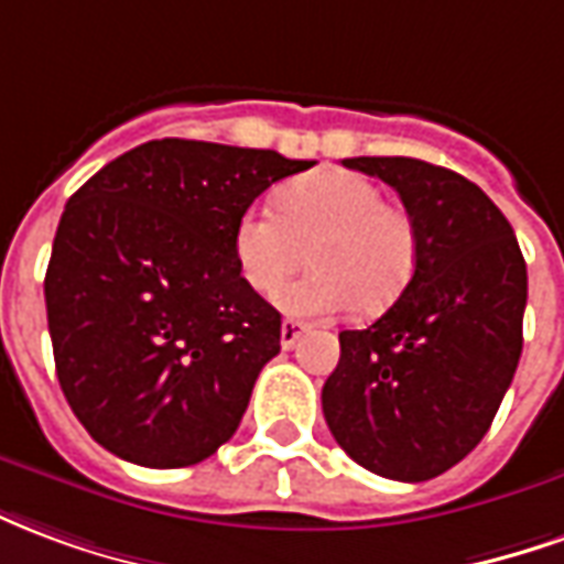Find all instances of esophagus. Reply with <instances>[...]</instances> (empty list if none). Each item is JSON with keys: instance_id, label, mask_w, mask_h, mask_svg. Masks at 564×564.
I'll return each mask as SVG.
<instances>
[{"instance_id": "1", "label": "esophagus", "mask_w": 564, "mask_h": 564, "mask_svg": "<svg viewBox=\"0 0 564 564\" xmlns=\"http://www.w3.org/2000/svg\"><path fill=\"white\" fill-rule=\"evenodd\" d=\"M303 334H306V325H303V322L285 318V322H282V349H291V346H294V343H297Z\"/></svg>"}]
</instances>
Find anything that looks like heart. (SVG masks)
Returning <instances> with one entry per match:
<instances>
[{
    "label": "heart",
    "instance_id": "heart-1",
    "mask_svg": "<svg viewBox=\"0 0 564 564\" xmlns=\"http://www.w3.org/2000/svg\"><path fill=\"white\" fill-rule=\"evenodd\" d=\"M313 246V270L279 294L289 315L318 318L349 306L382 313L401 297L419 263L413 215L382 203L377 182L352 170H318L279 191L275 209L251 206L234 227L239 273L273 294Z\"/></svg>",
    "mask_w": 564,
    "mask_h": 564
}]
</instances>
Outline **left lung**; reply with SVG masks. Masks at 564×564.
Instances as JSON below:
<instances>
[{
  "instance_id": "1",
  "label": "left lung",
  "mask_w": 564,
  "mask_h": 564,
  "mask_svg": "<svg viewBox=\"0 0 564 564\" xmlns=\"http://www.w3.org/2000/svg\"><path fill=\"white\" fill-rule=\"evenodd\" d=\"M401 194L419 230L410 285L365 330L339 334L322 410L346 455L422 482L458 465L492 425L522 355L529 297L513 227L465 175L416 158H346Z\"/></svg>"
}]
</instances>
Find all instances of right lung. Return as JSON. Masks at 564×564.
I'll use <instances>...</instances> for the list:
<instances>
[{"label":"right lung","instance_id":"add662e5","mask_svg":"<svg viewBox=\"0 0 564 564\" xmlns=\"http://www.w3.org/2000/svg\"><path fill=\"white\" fill-rule=\"evenodd\" d=\"M315 161L154 139L87 178L45 273L59 389L123 462L187 467L234 437L282 315L239 273L234 227Z\"/></svg>","mask_w":564,"mask_h":564}]
</instances>
